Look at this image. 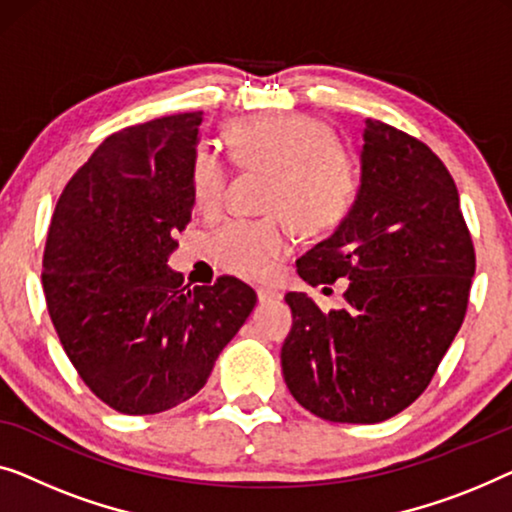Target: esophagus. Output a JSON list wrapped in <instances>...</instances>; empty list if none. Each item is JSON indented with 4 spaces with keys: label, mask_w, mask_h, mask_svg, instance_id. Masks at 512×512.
I'll use <instances>...</instances> for the list:
<instances>
[{
    "label": "esophagus",
    "mask_w": 512,
    "mask_h": 512,
    "mask_svg": "<svg viewBox=\"0 0 512 512\" xmlns=\"http://www.w3.org/2000/svg\"><path fill=\"white\" fill-rule=\"evenodd\" d=\"M283 294L278 290H273V287H257V299L259 304H269V301H278Z\"/></svg>",
    "instance_id": "34e87169"
}]
</instances>
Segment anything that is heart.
<instances>
[{
	"instance_id": "obj_1",
	"label": "heart",
	"mask_w": 512,
	"mask_h": 512,
	"mask_svg": "<svg viewBox=\"0 0 512 512\" xmlns=\"http://www.w3.org/2000/svg\"><path fill=\"white\" fill-rule=\"evenodd\" d=\"M232 157L241 167L266 174L262 211L283 214L299 232L318 234L348 215L357 194V164L334 143L329 125L299 113H262L236 120L227 129ZM227 169L211 146L192 160V190L201 208H215L225 192ZM290 250V232L277 215L234 220L211 241L225 271L259 278Z\"/></svg>"
}]
</instances>
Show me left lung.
I'll return each instance as SVG.
<instances>
[{"instance_id":"1","label":"left lung","mask_w":512,"mask_h":512,"mask_svg":"<svg viewBox=\"0 0 512 512\" xmlns=\"http://www.w3.org/2000/svg\"><path fill=\"white\" fill-rule=\"evenodd\" d=\"M362 178L329 239L297 259L311 285L348 278L345 308L287 292L280 364L292 397L329 422L373 424L427 390L462 327L475 273L459 192L429 146L366 120Z\"/></svg>"}]
</instances>
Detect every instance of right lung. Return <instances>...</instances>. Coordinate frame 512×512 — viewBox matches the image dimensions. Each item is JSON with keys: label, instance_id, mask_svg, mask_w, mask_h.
<instances>
[{"label": "right lung", "instance_id": "add662e5", "mask_svg": "<svg viewBox=\"0 0 512 512\" xmlns=\"http://www.w3.org/2000/svg\"><path fill=\"white\" fill-rule=\"evenodd\" d=\"M201 111L104 139L57 201L43 253L50 320L78 376L125 415L194 397L255 308L239 278L185 290L169 269L194 208Z\"/></svg>", "mask_w": 512, "mask_h": 512}]
</instances>
